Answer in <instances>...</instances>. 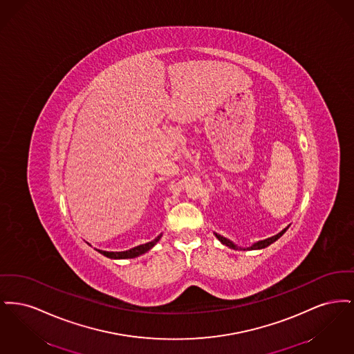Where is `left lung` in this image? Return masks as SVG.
I'll list each match as a JSON object with an SVG mask.
<instances>
[{
	"label": "left lung",
	"mask_w": 354,
	"mask_h": 354,
	"mask_svg": "<svg viewBox=\"0 0 354 354\" xmlns=\"http://www.w3.org/2000/svg\"><path fill=\"white\" fill-rule=\"evenodd\" d=\"M288 228H289V225L286 227L281 232H279L277 235L272 236V237H268V239H264V240H259V241L253 243L252 245H250V247H247V248H243V247L236 245L234 241H231L230 239H227V237H224V236L219 235V234H216V232H214V235L216 236V239L219 240L220 243H221L223 245H225V247H228V248H231V250H235V251H254V250H263V248H266V247L270 245L272 243H274L277 239H280L281 236L286 234V231Z\"/></svg>",
	"instance_id": "obj_1"
}]
</instances>
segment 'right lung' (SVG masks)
Here are the masks:
<instances>
[{
	"mask_svg": "<svg viewBox=\"0 0 354 354\" xmlns=\"http://www.w3.org/2000/svg\"><path fill=\"white\" fill-rule=\"evenodd\" d=\"M162 234L159 236H156L152 241H149L146 244H140V245H136L131 250H127V251H122V252H109V251H101V250H97L98 252L102 253L103 256L109 257V259H114V260H120V259H134L138 257L143 253L149 252L151 250L152 247L160 240Z\"/></svg>",
	"mask_w": 354,
	"mask_h": 354,
	"instance_id": "add662e5",
	"label": "right lung"
}]
</instances>
